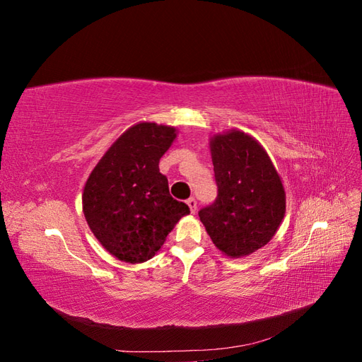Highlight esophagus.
Instances as JSON below:
<instances>
[{
  "label": "esophagus",
  "mask_w": 362,
  "mask_h": 362,
  "mask_svg": "<svg viewBox=\"0 0 362 362\" xmlns=\"http://www.w3.org/2000/svg\"><path fill=\"white\" fill-rule=\"evenodd\" d=\"M187 205H189L192 213H196V208H198V204H196V199H194V198H189V199H187Z\"/></svg>",
  "instance_id": "obj_1"
}]
</instances>
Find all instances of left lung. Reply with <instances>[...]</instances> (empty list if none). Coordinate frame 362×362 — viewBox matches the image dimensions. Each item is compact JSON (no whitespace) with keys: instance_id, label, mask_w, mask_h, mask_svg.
Segmentation results:
<instances>
[{"instance_id":"1","label":"left lung","mask_w":362,"mask_h":362,"mask_svg":"<svg viewBox=\"0 0 362 362\" xmlns=\"http://www.w3.org/2000/svg\"><path fill=\"white\" fill-rule=\"evenodd\" d=\"M216 201L199 211L208 235L231 258L267 245L286 214V192L270 157L240 129L210 140Z\"/></svg>"}]
</instances>
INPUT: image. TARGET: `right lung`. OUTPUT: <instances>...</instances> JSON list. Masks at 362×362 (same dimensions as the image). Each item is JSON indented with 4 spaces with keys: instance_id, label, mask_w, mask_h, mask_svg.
<instances>
[{
    "instance_id": "1",
    "label": "right lung",
    "mask_w": 362,
    "mask_h": 362,
    "mask_svg": "<svg viewBox=\"0 0 362 362\" xmlns=\"http://www.w3.org/2000/svg\"><path fill=\"white\" fill-rule=\"evenodd\" d=\"M177 129L140 122L120 136L87 178L83 211L93 235L117 259H151L180 218L190 213L173 199L158 163Z\"/></svg>"
}]
</instances>
